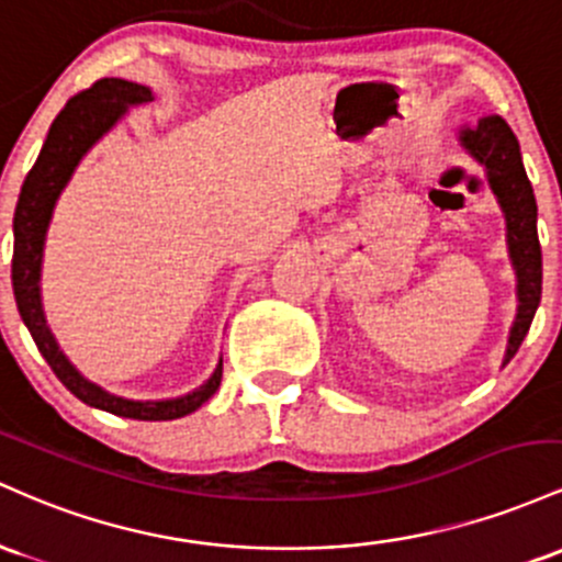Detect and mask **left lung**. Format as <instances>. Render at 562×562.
I'll return each instance as SVG.
<instances>
[{
    "instance_id": "1",
    "label": "left lung",
    "mask_w": 562,
    "mask_h": 562,
    "mask_svg": "<svg viewBox=\"0 0 562 562\" xmlns=\"http://www.w3.org/2000/svg\"><path fill=\"white\" fill-rule=\"evenodd\" d=\"M459 143L472 159L485 167L491 191L507 220L509 260L518 276V315L504 352V363H509L531 329L541 300V247L536 233L533 188L522 167L518 137L502 116H483L477 127H464L459 132Z\"/></svg>"
}]
</instances>
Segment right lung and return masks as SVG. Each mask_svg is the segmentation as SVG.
Returning <instances> with one entry per match:
<instances>
[{
  "mask_svg": "<svg viewBox=\"0 0 562 562\" xmlns=\"http://www.w3.org/2000/svg\"><path fill=\"white\" fill-rule=\"evenodd\" d=\"M154 94L148 87L135 85L127 79H98L92 87L74 94L66 103V109L58 113L53 127L47 132L40 159H36L31 172L26 175L18 196L15 217H12V292H15L18 313L23 324L29 326L36 348L55 371V376L85 401L87 406L103 408V412L116 414V417L143 419V422H164L180 419L186 414L196 412L201 403H206L217 393L220 380H223V361L217 363L214 374L193 393L182 398L169 401H127L119 395L105 393L103 387L92 384L90 380L74 369L71 361L63 356V350L55 342L47 321H44L42 297H40V270H42V249L44 233H47L49 217H53L55 201L66 182L71 180L74 169L81 161V156L92 148L100 137L109 132L119 119L127 113L130 105L150 103Z\"/></svg>",
  "mask_w": 562,
  "mask_h": 562,
  "instance_id": "add662e5",
  "label": "right lung"
}]
</instances>
